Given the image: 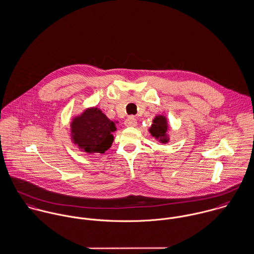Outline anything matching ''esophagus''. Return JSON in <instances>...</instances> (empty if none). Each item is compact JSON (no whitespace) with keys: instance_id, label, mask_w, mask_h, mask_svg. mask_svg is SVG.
Wrapping results in <instances>:
<instances>
[{"instance_id":"obj_1","label":"esophagus","mask_w":254,"mask_h":254,"mask_svg":"<svg viewBox=\"0 0 254 254\" xmlns=\"http://www.w3.org/2000/svg\"><path fill=\"white\" fill-rule=\"evenodd\" d=\"M136 125H137V120L134 116H129L125 120V126H127V127H135Z\"/></svg>"}]
</instances>
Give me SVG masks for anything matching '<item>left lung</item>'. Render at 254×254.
<instances>
[{"label":"left lung","instance_id":"left-lung-1","mask_svg":"<svg viewBox=\"0 0 254 254\" xmlns=\"http://www.w3.org/2000/svg\"><path fill=\"white\" fill-rule=\"evenodd\" d=\"M167 121L166 118L162 115L156 116L153 119V124L151 125L149 132L152 137L159 140L161 143H167L168 138L166 137V131H167Z\"/></svg>","mask_w":254,"mask_h":254}]
</instances>
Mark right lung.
<instances>
[{"instance_id":"obj_1","label":"right lung","mask_w":254,"mask_h":254,"mask_svg":"<svg viewBox=\"0 0 254 254\" xmlns=\"http://www.w3.org/2000/svg\"><path fill=\"white\" fill-rule=\"evenodd\" d=\"M115 124L97 108L85 110L71 123L74 144L88 153H104L113 142Z\"/></svg>"}]
</instances>
